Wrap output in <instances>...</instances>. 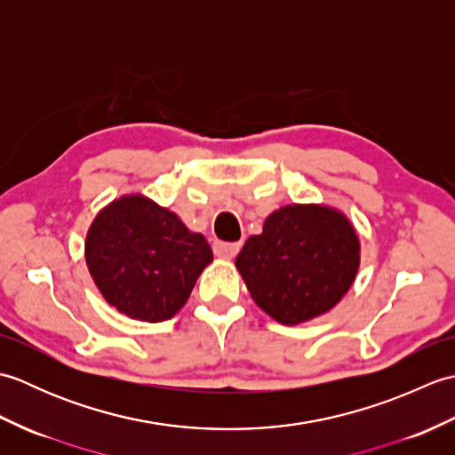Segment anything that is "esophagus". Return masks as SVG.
Wrapping results in <instances>:
<instances>
[{"mask_svg":"<svg viewBox=\"0 0 455 455\" xmlns=\"http://www.w3.org/2000/svg\"><path fill=\"white\" fill-rule=\"evenodd\" d=\"M240 246H243V243H220V240L212 243V250H215V254L219 258H225V259H233L238 254Z\"/></svg>","mask_w":455,"mask_h":455,"instance_id":"esophagus-1","label":"esophagus"}]
</instances>
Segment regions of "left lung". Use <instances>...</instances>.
Segmentation results:
<instances>
[{"label":"left lung","mask_w":455,"mask_h":455,"mask_svg":"<svg viewBox=\"0 0 455 455\" xmlns=\"http://www.w3.org/2000/svg\"><path fill=\"white\" fill-rule=\"evenodd\" d=\"M360 238L342 211L324 203H293L269 212L250 236L236 269L254 303L293 326L331 311L360 269Z\"/></svg>","instance_id":"obj_1"}]
</instances>
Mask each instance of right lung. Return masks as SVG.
Returning a JSON list of instances; mask_svg holds the SVG:
<instances>
[{"mask_svg":"<svg viewBox=\"0 0 455 455\" xmlns=\"http://www.w3.org/2000/svg\"><path fill=\"white\" fill-rule=\"evenodd\" d=\"M211 262L205 236L142 193L113 199L85 235V264L95 287L121 315L144 323L176 315Z\"/></svg>","mask_w":455,"mask_h":455,"instance_id":"1","label":"right lung"}]
</instances>
